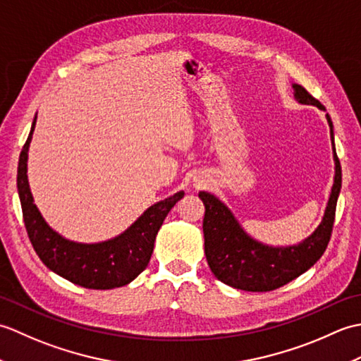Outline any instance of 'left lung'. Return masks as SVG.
Here are the masks:
<instances>
[{
    "label": "left lung",
    "instance_id": "1",
    "mask_svg": "<svg viewBox=\"0 0 361 361\" xmlns=\"http://www.w3.org/2000/svg\"><path fill=\"white\" fill-rule=\"evenodd\" d=\"M295 97L301 104L317 105L326 110L318 99L301 85H293ZM331 140L334 144V126L329 114ZM335 152V145H334ZM341 189V166L335 153V181L329 198L324 219L309 239L298 247L271 248L257 243L243 233L233 214L219 198L200 192L204 203V252L211 271L226 286L245 291H271L296 279L323 256L332 235L336 200Z\"/></svg>",
    "mask_w": 361,
    "mask_h": 361
}]
</instances>
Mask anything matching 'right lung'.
I'll return each mask as SVG.
<instances>
[{
  "instance_id": "obj_1",
  "label": "right lung",
  "mask_w": 361,
  "mask_h": 361,
  "mask_svg": "<svg viewBox=\"0 0 361 361\" xmlns=\"http://www.w3.org/2000/svg\"><path fill=\"white\" fill-rule=\"evenodd\" d=\"M35 119L37 116L20 153L17 176L23 220L35 252L49 270L85 288L110 290L127 286L145 270L158 229L185 192H178L150 206L124 234L109 242L83 245L66 240L46 225L29 190L26 161Z\"/></svg>"
}]
</instances>
